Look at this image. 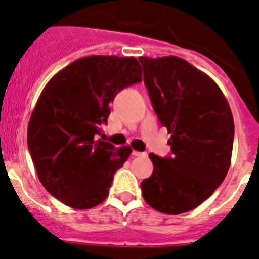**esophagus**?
<instances>
[{"mask_svg":"<svg viewBox=\"0 0 259 259\" xmlns=\"http://www.w3.org/2000/svg\"><path fill=\"white\" fill-rule=\"evenodd\" d=\"M132 155L136 156V157H140V156H146V152H140V151H133Z\"/></svg>","mask_w":259,"mask_h":259,"instance_id":"obj_1","label":"esophagus"}]
</instances>
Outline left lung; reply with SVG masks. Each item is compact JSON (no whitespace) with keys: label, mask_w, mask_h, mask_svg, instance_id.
Returning a JSON list of instances; mask_svg holds the SVG:
<instances>
[{"label":"left lung","mask_w":259,"mask_h":259,"mask_svg":"<svg viewBox=\"0 0 259 259\" xmlns=\"http://www.w3.org/2000/svg\"><path fill=\"white\" fill-rule=\"evenodd\" d=\"M153 109L170 133L172 155L150 153L152 175L141 183L146 203L178 215L206 200L227 176L234 138L228 101L209 75L178 56L138 58Z\"/></svg>","instance_id":"left-lung-1"}]
</instances>
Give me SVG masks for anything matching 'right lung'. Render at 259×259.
I'll return each instance as SVG.
<instances>
[{"label":"right lung","mask_w":259,"mask_h":259,"mask_svg":"<svg viewBox=\"0 0 259 259\" xmlns=\"http://www.w3.org/2000/svg\"><path fill=\"white\" fill-rule=\"evenodd\" d=\"M141 80L142 69L133 56L92 55L48 81L30 117L27 146L40 183L54 198L79 210L106 200L113 175L132 150L96 136L118 92Z\"/></svg>","instance_id":"obj_1"}]
</instances>
